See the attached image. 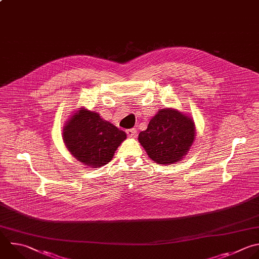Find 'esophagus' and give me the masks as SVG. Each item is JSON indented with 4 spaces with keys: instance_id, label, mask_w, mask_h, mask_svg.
Segmentation results:
<instances>
[{
    "instance_id": "1",
    "label": "esophagus",
    "mask_w": 259,
    "mask_h": 259,
    "mask_svg": "<svg viewBox=\"0 0 259 259\" xmlns=\"http://www.w3.org/2000/svg\"><path fill=\"white\" fill-rule=\"evenodd\" d=\"M126 133H127V135H128L129 137H133V138H135V137L137 136V130H136L135 128L128 129V130L126 131Z\"/></svg>"
}]
</instances>
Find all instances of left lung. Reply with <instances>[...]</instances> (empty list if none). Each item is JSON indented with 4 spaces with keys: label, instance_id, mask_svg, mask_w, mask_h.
Listing matches in <instances>:
<instances>
[{
    "label": "left lung",
    "instance_id": "1",
    "mask_svg": "<svg viewBox=\"0 0 259 259\" xmlns=\"http://www.w3.org/2000/svg\"><path fill=\"white\" fill-rule=\"evenodd\" d=\"M195 138V126L189 117L174 109H163L149 121L138 140L147 155L159 164L179 161Z\"/></svg>",
    "mask_w": 259,
    "mask_h": 259
}]
</instances>
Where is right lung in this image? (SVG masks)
<instances>
[{"mask_svg": "<svg viewBox=\"0 0 259 259\" xmlns=\"http://www.w3.org/2000/svg\"><path fill=\"white\" fill-rule=\"evenodd\" d=\"M126 137L124 131L103 120L100 114L84 108L72 116L63 130L69 151L78 161L92 167L110 162Z\"/></svg>", "mask_w": 259, "mask_h": 259, "instance_id": "1", "label": "right lung"}]
</instances>
